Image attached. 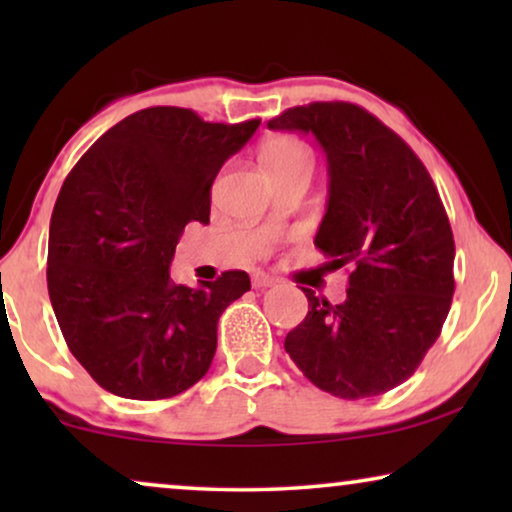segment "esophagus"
<instances>
[{
    "label": "esophagus",
    "mask_w": 512,
    "mask_h": 512,
    "mask_svg": "<svg viewBox=\"0 0 512 512\" xmlns=\"http://www.w3.org/2000/svg\"><path fill=\"white\" fill-rule=\"evenodd\" d=\"M251 284H254V289H270V286L277 284V279L265 275V272H256V275L251 277Z\"/></svg>",
    "instance_id": "obj_1"
}]
</instances>
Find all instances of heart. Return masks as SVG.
Returning <instances> with one entry per match:
<instances>
[{
  "mask_svg": "<svg viewBox=\"0 0 512 512\" xmlns=\"http://www.w3.org/2000/svg\"><path fill=\"white\" fill-rule=\"evenodd\" d=\"M261 163L265 167V172H272V170H282V167L310 163V156H307V149L298 142L296 137L277 135V137H270L268 142L263 144Z\"/></svg>",
  "mask_w": 512,
  "mask_h": 512,
  "instance_id": "1",
  "label": "heart"
}]
</instances>
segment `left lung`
<instances>
[{
    "label": "left lung",
    "mask_w": 512,
    "mask_h": 512,
    "mask_svg": "<svg viewBox=\"0 0 512 512\" xmlns=\"http://www.w3.org/2000/svg\"><path fill=\"white\" fill-rule=\"evenodd\" d=\"M314 135L328 160V202L314 244L349 265L347 298L310 303L284 349L314 387L368 398L398 387L438 340L454 293V237L417 153L352 102H312L268 121Z\"/></svg>",
    "instance_id": "8db88e82"
}]
</instances>
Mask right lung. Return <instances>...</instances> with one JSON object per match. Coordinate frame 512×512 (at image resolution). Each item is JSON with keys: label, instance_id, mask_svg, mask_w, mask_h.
Returning <instances> with one entry per match:
<instances>
[{"label": "right lung", "instance_id": "add662e5", "mask_svg": "<svg viewBox=\"0 0 512 512\" xmlns=\"http://www.w3.org/2000/svg\"><path fill=\"white\" fill-rule=\"evenodd\" d=\"M258 125L149 107L67 174L48 230V296L69 352L102 389L158 401L212 366L216 324L249 275L228 270L191 289L172 282L170 263L186 223H209L216 174Z\"/></svg>", "mask_w": 512, "mask_h": 512}]
</instances>
